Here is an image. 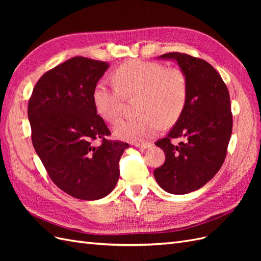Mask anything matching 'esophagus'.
I'll use <instances>...</instances> for the list:
<instances>
[{"label":"esophagus","instance_id":"34e87169","mask_svg":"<svg viewBox=\"0 0 261 261\" xmlns=\"http://www.w3.org/2000/svg\"><path fill=\"white\" fill-rule=\"evenodd\" d=\"M135 146L140 148V149H149V148L152 147V144H150V143H136Z\"/></svg>","mask_w":261,"mask_h":261}]
</instances>
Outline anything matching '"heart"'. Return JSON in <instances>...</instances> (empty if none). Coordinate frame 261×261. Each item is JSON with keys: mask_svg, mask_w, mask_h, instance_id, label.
I'll use <instances>...</instances> for the list:
<instances>
[{"mask_svg": "<svg viewBox=\"0 0 261 261\" xmlns=\"http://www.w3.org/2000/svg\"><path fill=\"white\" fill-rule=\"evenodd\" d=\"M115 85L100 82L94 87L92 102L105 121L113 123L121 115L124 96L140 94V114L136 120H122L114 126L117 137L143 141L154 137L161 123H175L187 99V82L178 68H165L159 63L133 61L116 70Z\"/></svg>", "mask_w": 261, "mask_h": 261, "instance_id": "b5f03b06", "label": "heart"}]
</instances>
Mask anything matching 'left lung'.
Here are the masks:
<instances>
[{
  "instance_id": "left-lung-1",
  "label": "left lung",
  "mask_w": 261,
  "mask_h": 261,
  "mask_svg": "<svg viewBox=\"0 0 261 261\" xmlns=\"http://www.w3.org/2000/svg\"><path fill=\"white\" fill-rule=\"evenodd\" d=\"M158 60L176 62L187 82V99L175 125L155 146L165 161L153 172L156 183L173 195H184L206 185L224 162L232 135L230 93L220 74L208 62L171 52ZM183 137L177 146L172 138Z\"/></svg>"
}]
</instances>
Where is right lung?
<instances>
[{
  "label": "right lung",
  "instance_id": "obj_1",
  "mask_svg": "<svg viewBox=\"0 0 261 261\" xmlns=\"http://www.w3.org/2000/svg\"><path fill=\"white\" fill-rule=\"evenodd\" d=\"M109 64L76 57L52 68L36 84L28 103L31 139L49 176L63 192L82 200L111 193L118 160L129 145L110 141V130L92 102ZM101 139L102 144L94 145Z\"/></svg>",
  "mask_w": 261,
  "mask_h": 261
}]
</instances>
